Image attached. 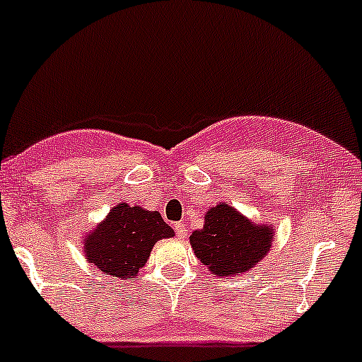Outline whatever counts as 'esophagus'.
Returning a JSON list of instances; mask_svg holds the SVG:
<instances>
[{"mask_svg": "<svg viewBox=\"0 0 362 362\" xmlns=\"http://www.w3.org/2000/svg\"><path fill=\"white\" fill-rule=\"evenodd\" d=\"M175 232H177V235H178V239H187V230H185V225L184 223H180V221H178V223H175Z\"/></svg>", "mask_w": 362, "mask_h": 362, "instance_id": "34e87169", "label": "esophagus"}]
</instances>
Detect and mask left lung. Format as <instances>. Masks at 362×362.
<instances>
[{"mask_svg": "<svg viewBox=\"0 0 362 362\" xmlns=\"http://www.w3.org/2000/svg\"><path fill=\"white\" fill-rule=\"evenodd\" d=\"M275 239V226L254 223L233 206L220 204L204 214V225L194 230L190 245L197 259L220 278L240 276L263 261Z\"/></svg>", "mask_w": 362, "mask_h": 362, "instance_id": "8db88e82", "label": "left lung"}]
</instances>
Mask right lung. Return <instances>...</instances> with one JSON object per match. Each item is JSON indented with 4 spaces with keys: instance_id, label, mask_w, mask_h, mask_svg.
I'll use <instances>...</instances> for the list:
<instances>
[{
    "instance_id": "right-lung-1",
    "label": "right lung",
    "mask_w": 362,
    "mask_h": 362,
    "mask_svg": "<svg viewBox=\"0 0 362 362\" xmlns=\"http://www.w3.org/2000/svg\"><path fill=\"white\" fill-rule=\"evenodd\" d=\"M170 237H175L173 228L160 213L118 202L93 232L82 235V251L99 272L129 281L148 263L153 245Z\"/></svg>"
}]
</instances>
